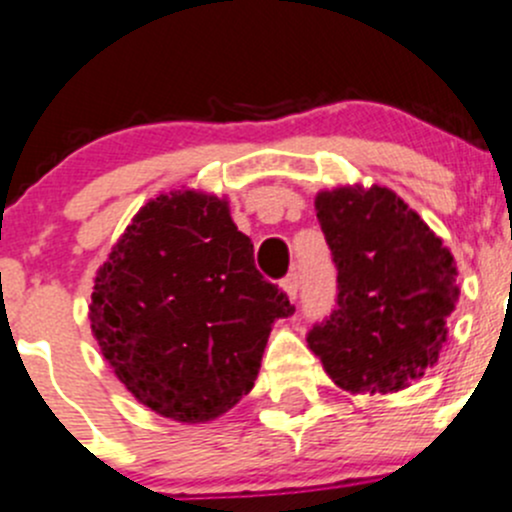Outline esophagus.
<instances>
[{"label": "esophagus", "instance_id": "obj_1", "mask_svg": "<svg viewBox=\"0 0 512 512\" xmlns=\"http://www.w3.org/2000/svg\"><path fill=\"white\" fill-rule=\"evenodd\" d=\"M282 289L284 292H287V297L289 299H297V294H299V274L297 272H292V274H287V277L282 279Z\"/></svg>", "mask_w": 512, "mask_h": 512}]
</instances>
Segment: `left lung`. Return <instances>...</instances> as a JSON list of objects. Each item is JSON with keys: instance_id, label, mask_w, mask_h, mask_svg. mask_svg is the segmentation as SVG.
Wrapping results in <instances>:
<instances>
[{"instance_id": "1", "label": "left lung", "mask_w": 512, "mask_h": 512, "mask_svg": "<svg viewBox=\"0 0 512 512\" xmlns=\"http://www.w3.org/2000/svg\"><path fill=\"white\" fill-rule=\"evenodd\" d=\"M316 218L338 270V294L306 343L343 390H405L446 343L461 292L454 255L383 186L319 193Z\"/></svg>"}]
</instances>
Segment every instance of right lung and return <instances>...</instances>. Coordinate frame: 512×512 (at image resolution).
Segmentation results:
<instances>
[{
	"label": "right lung",
	"instance_id": "obj_1",
	"mask_svg": "<svg viewBox=\"0 0 512 512\" xmlns=\"http://www.w3.org/2000/svg\"><path fill=\"white\" fill-rule=\"evenodd\" d=\"M228 203L161 193L95 277L90 326L120 383L176 422H208L252 390L289 297L255 267Z\"/></svg>",
	"mask_w": 512,
	"mask_h": 512
}]
</instances>
